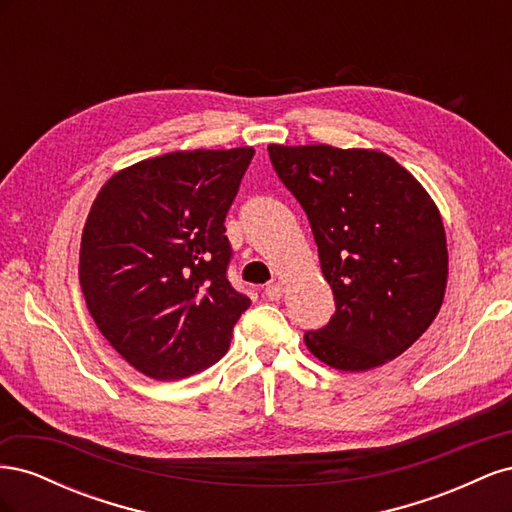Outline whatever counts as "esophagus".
Returning <instances> with one entry per match:
<instances>
[{"instance_id":"esophagus-1","label":"esophagus","mask_w":512,"mask_h":512,"mask_svg":"<svg viewBox=\"0 0 512 512\" xmlns=\"http://www.w3.org/2000/svg\"><path fill=\"white\" fill-rule=\"evenodd\" d=\"M265 297H267L269 301H280V299L284 297V286H282L280 282L269 284V286L265 288Z\"/></svg>"}]
</instances>
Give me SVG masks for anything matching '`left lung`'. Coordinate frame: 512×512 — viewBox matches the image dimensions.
I'll return each instance as SVG.
<instances>
[{"label": "left lung", "mask_w": 512, "mask_h": 512, "mask_svg": "<svg viewBox=\"0 0 512 512\" xmlns=\"http://www.w3.org/2000/svg\"><path fill=\"white\" fill-rule=\"evenodd\" d=\"M269 158L307 215L335 297L329 324L307 331L305 346L342 371L393 361L444 301L448 252L436 203L382 151L269 145Z\"/></svg>", "instance_id": "left-lung-1"}]
</instances>
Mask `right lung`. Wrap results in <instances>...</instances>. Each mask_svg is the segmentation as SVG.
Returning <instances> with one entry per match:
<instances>
[{
	"label": "right lung",
	"mask_w": 512,
	"mask_h": 512,
	"mask_svg": "<svg viewBox=\"0 0 512 512\" xmlns=\"http://www.w3.org/2000/svg\"><path fill=\"white\" fill-rule=\"evenodd\" d=\"M252 147L173 151L119 170L87 215L79 282L91 318L153 380L218 363L250 299L226 271V213Z\"/></svg>",
	"instance_id": "1"
}]
</instances>
